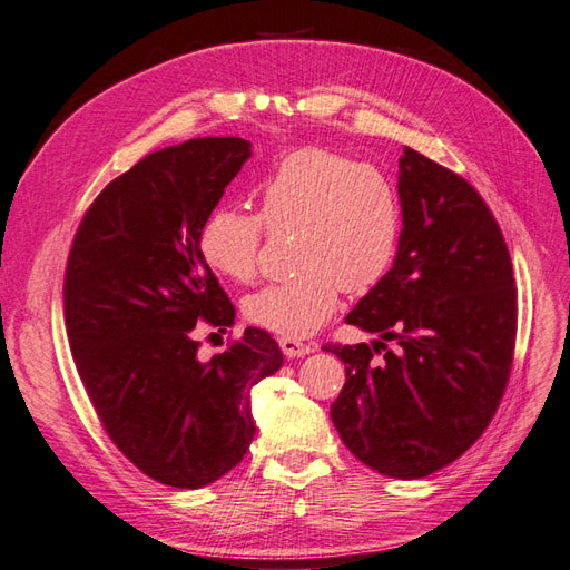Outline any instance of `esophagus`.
<instances>
[{"mask_svg":"<svg viewBox=\"0 0 570 570\" xmlns=\"http://www.w3.org/2000/svg\"><path fill=\"white\" fill-rule=\"evenodd\" d=\"M281 350L285 356L289 358H299V356H306L312 354L316 350V344L312 342H302V340H295V337H281Z\"/></svg>","mask_w":570,"mask_h":570,"instance_id":"obj_1","label":"esophagus"}]
</instances>
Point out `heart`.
Segmentation results:
<instances>
[{"mask_svg": "<svg viewBox=\"0 0 570 570\" xmlns=\"http://www.w3.org/2000/svg\"><path fill=\"white\" fill-rule=\"evenodd\" d=\"M258 216L220 206L204 220L199 249L216 273L252 283L264 226L292 230L299 271L254 292L247 318L285 337L316 333L333 316L340 287L364 295L385 278L400 245L402 212L392 183L371 164L321 147L292 151L258 185Z\"/></svg>", "mask_w": 570, "mask_h": 570, "instance_id": "1", "label": "heart"}]
</instances>
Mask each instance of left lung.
Returning <instances> with one entry per match:
<instances>
[{
  "label": "left lung",
  "instance_id": "8db88e82",
  "mask_svg": "<svg viewBox=\"0 0 570 570\" xmlns=\"http://www.w3.org/2000/svg\"><path fill=\"white\" fill-rule=\"evenodd\" d=\"M402 235L392 268L350 312L373 342L331 347L344 387L331 419L368 469L416 480L485 433L515 344L511 256L471 183L404 147Z\"/></svg>",
  "mask_w": 570,
  "mask_h": 570
}]
</instances>
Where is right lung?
<instances>
[{
  "mask_svg": "<svg viewBox=\"0 0 570 570\" xmlns=\"http://www.w3.org/2000/svg\"><path fill=\"white\" fill-rule=\"evenodd\" d=\"M249 157L243 137L151 151L101 189L68 254L66 333L85 392L118 450L170 488H204L243 461L252 387L283 366L256 327L212 358L195 337L235 321L199 233Z\"/></svg>",
  "mask_w": 570,
  "mask_h": 570,
  "instance_id": "1",
  "label": "right lung"
}]
</instances>
